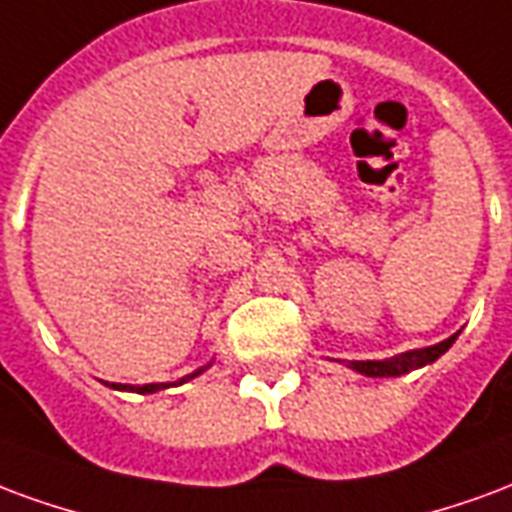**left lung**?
Segmentation results:
<instances>
[{
	"instance_id": "obj_1",
	"label": "left lung",
	"mask_w": 512,
	"mask_h": 512,
	"mask_svg": "<svg viewBox=\"0 0 512 512\" xmlns=\"http://www.w3.org/2000/svg\"><path fill=\"white\" fill-rule=\"evenodd\" d=\"M455 338H447V341L436 343V346H428V349H417V352L401 354L395 360H387V363H352L354 371H360L365 376H401L412 368H420V365L434 363L439 354H445L450 349V343Z\"/></svg>"
}]
</instances>
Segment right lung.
<instances>
[{
    "instance_id": "right-lung-1",
    "label": "right lung",
    "mask_w": 512,
    "mask_h": 512,
    "mask_svg": "<svg viewBox=\"0 0 512 512\" xmlns=\"http://www.w3.org/2000/svg\"><path fill=\"white\" fill-rule=\"evenodd\" d=\"M196 374H201V371H196ZM196 374H190V376H196ZM182 382H185V379H182ZM114 387H117V384H114ZM163 387H166V384H144V387H136V393H155V390H163Z\"/></svg>"
}]
</instances>
